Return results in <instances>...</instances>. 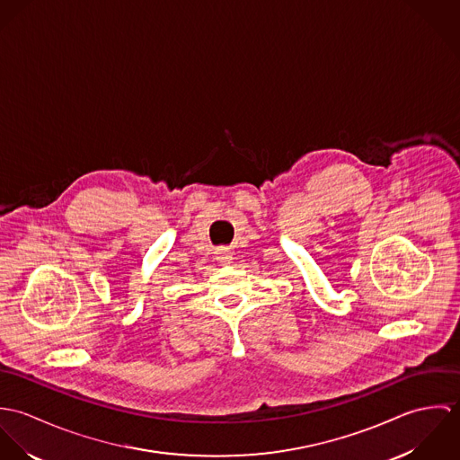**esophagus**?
<instances>
[{"instance_id":"obj_1","label":"esophagus","mask_w":460,"mask_h":460,"mask_svg":"<svg viewBox=\"0 0 460 460\" xmlns=\"http://www.w3.org/2000/svg\"><path fill=\"white\" fill-rule=\"evenodd\" d=\"M214 255H216V259H217L219 262L226 263L232 261V253H230L228 248H217V250L214 252Z\"/></svg>"}]
</instances>
